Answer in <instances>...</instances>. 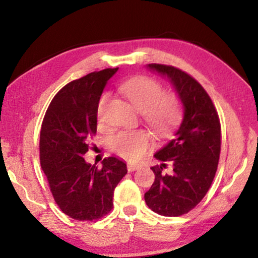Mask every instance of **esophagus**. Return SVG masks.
Instances as JSON below:
<instances>
[{
    "label": "esophagus",
    "mask_w": 258,
    "mask_h": 258,
    "mask_svg": "<svg viewBox=\"0 0 258 258\" xmlns=\"http://www.w3.org/2000/svg\"><path fill=\"white\" fill-rule=\"evenodd\" d=\"M137 169H139V166H138V164H132V163H128L127 164V170L128 171H134V170H137Z\"/></svg>",
    "instance_id": "34e87169"
}]
</instances>
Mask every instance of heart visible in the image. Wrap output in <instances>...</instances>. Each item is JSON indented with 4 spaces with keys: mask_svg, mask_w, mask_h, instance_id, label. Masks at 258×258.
Here are the masks:
<instances>
[{
    "mask_svg": "<svg viewBox=\"0 0 258 258\" xmlns=\"http://www.w3.org/2000/svg\"><path fill=\"white\" fill-rule=\"evenodd\" d=\"M118 91L144 117L145 121L157 136L166 137L175 130L182 118L177 96L164 94L163 87L156 80L138 76L119 83ZM109 102V94L101 96L97 113L101 117ZM151 147V138L145 131H122L111 139V148L128 161H138Z\"/></svg>",
    "mask_w": 258,
    "mask_h": 258,
    "instance_id": "1",
    "label": "heart"
}]
</instances>
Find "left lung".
<instances>
[{"label": "left lung", "instance_id": "1", "mask_svg": "<svg viewBox=\"0 0 258 258\" xmlns=\"http://www.w3.org/2000/svg\"><path fill=\"white\" fill-rule=\"evenodd\" d=\"M148 67L170 81L184 116L174 138L154 155L163 163L152 167L155 180L145 202L157 214L179 217L202 202L213 182L221 149L220 119L209 94L191 75L167 64ZM164 162L173 164L169 174L163 172Z\"/></svg>", "mask_w": 258, "mask_h": 258}]
</instances>
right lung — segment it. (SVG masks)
Masks as SVG:
<instances>
[{
	"label": "right lung",
	"mask_w": 258,
	"mask_h": 258,
	"mask_svg": "<svg viewBox=\"0 0 258 258\" xmlns=\"http://www.w3.org/2000/svg\"><path fill=\"white\" fill-rule=\"evenodd\" d=\"M117 71L92 72L66 84L49 103L41 125V169L57 206L75 220H97L109 213L113 191L127 174L126 163L114 156L103 160L101 169L83 159L97 131L98 101Z\"/></svg>",
	"instance_id": "right-lung-1"
}]
</instances>
